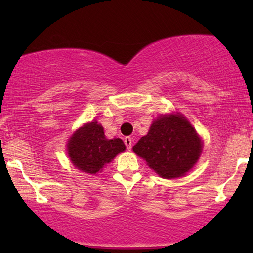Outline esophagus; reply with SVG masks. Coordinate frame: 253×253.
<instances>
[{"label": "esophagus", "mask_w": 253, "mask_h": 253, "mask_svg": "<svg viewBox=\"0 0 253 253\" xmlns=\"http://www.w3.org/2000/svg\"><path fill=\"white\" fill-rule=\"evenodd\" d=\"M132 138L130 137H126L124 138V144H126V146L127 150H131V147H132Z\"/></svg>", "instance_id": "1"}]
</instances>
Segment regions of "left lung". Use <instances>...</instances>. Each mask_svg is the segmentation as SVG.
I'll return each mask as SVG.
<instances>
[{"label": "left lung", "mask_w": 253, "mask_h": 253, "mask_svg": "<svg viewBox=\"0 0 253 253\" xmlns=\"http://www.w3.org/2000/svg\"><path fill=\"white\" fill-rule=\"evenodd\" d=\"M202 140L182 115H164L152 123L133 152L164 178L181 177L193 167L202 152Z\"/></svg>", "instance_id": "8db88e82"}]
</instances>
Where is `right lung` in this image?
I'll return each mask as SVG.
<instances>
[{
  "label": "right lung",
  "instance_id": "1",
  "mask_svg": "<svg viewBox=\"0 0 253 253\" xmlns=\"http://www.w3.org/2000/svg\"><path fill=\"white\" fill-rule=\"evenodd\" d=\"M124 150L126 145L122 139H107L102 126L96 121L76 131L68 143V153L72 164L79 170L92 175L99 172Z\"/></svg>",
  "mask_w": 253,
  "mask_h": 253
}]
</instances>
